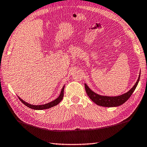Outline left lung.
Listing matches in <instances>:
<instances>
[{"mask_svg":"<svg viewBox=\"0 0 147 147\" xmlns=\"http://www.w3.org/2000/svg\"><path fill=\"white\" fill-rule=\"evenodd\" d=\"M140 79V74H139L138 80L135 84V85L133 86V88L130 89L126 93H124L121 95L116 96H102L100 95L97 93H94L91 89H89L86 84L85 85V89L86 93L92 101H93L98 106H104V107H116L121 106L125 102L128 100V98L130 97L131 94L135 91L137 86Z\"/></svg>","mask_w":147,"mask_h":147,"instance_id":"1","label":"left lung"}]
</instances>
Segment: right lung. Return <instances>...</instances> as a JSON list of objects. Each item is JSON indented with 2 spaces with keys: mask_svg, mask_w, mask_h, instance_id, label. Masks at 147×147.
I'll use <instances>...</instances> for the list:
<instances>
[{
  "mask_svg": "<svg viewBox=\"0 0 147 147\" xmlns=\"http://www.w3.org/2000/svg\"><path fill=\"white\" fill-rule=\"evenodd\" d=\"M64 88H65V86H63V88H62L61 91V93H60V94H59V95L58 98L55 99L54 100H53L52 102H49V103L45 104H43V105H32V104L26 102L25 101L22 100V99L20 97H19V100L24 104V105L31 109H36V110H42V109H49V108H52V107L56 106L57 104H58L62 100V99H63V98Z\"/></svg>",
  "mask_w": 147,
  "mask_h": 147,
  "instance_id": "1",
  "label": "right lung"
}]
</instances>
